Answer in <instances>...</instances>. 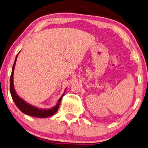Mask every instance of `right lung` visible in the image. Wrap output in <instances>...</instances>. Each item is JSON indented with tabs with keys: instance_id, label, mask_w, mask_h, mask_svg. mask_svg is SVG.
<instances>
[{
	"instance_id": "add662e5",
	"label": "right lung",
	"mask_w": 148,
	"mask_h": 148,
	"mask_svg": "<svg viewBox=\"0 0 148 148\" xmlns=\"http://www.w3.org/2000/svg\"><path fill=\"white\" fill-rule=\"evenodd\" d=\"M19 52H20V51H19ZM19 53L16 55L14 64L12 66L11 80H10V92H11L13 101L14 102L15 104L16 105V106L19 108V110H20L21 112L27 114V115L37 118H47L49 116H52L53 114L56 113V111H58L61 99L63 98L66 90H64V92L63 93V94L62 95L61 97L59 99L57 104L53 108H51V109H41V108H38L33 106V105H31L30 104L28 103L27 102L24 101L22 98H21L18 96L17 93L16 92V90L14 87V82H13V75H14V67L16 60H17Z\"/></svg>"
}]
</instances>
